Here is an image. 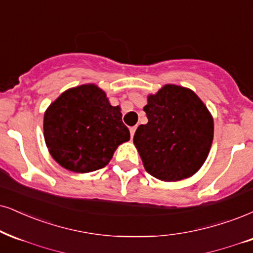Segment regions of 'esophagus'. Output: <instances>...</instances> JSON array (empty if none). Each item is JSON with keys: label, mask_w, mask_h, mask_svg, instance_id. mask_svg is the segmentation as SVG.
Wrapping results in <instances>:
<instances>
[{"label": "esophagus", "mask_w": 253, "mask_h": 253, "mask_svg": "<svg viewBox=\"0 0 253 253\" xmlns=\"http://www.w3.org/2000/svg\"><path fill=\"white\" fill-rule=\"evenodd\" d=\"M135 131H136V126H131L130 127V135H131V138L135 135Z\"/></svg>", "instance_id": "1"}]
</instances>
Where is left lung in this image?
<instances>
[{"instance_id": "1", "label": "left lung", "mask_w": 253, "mask_h": 253, "mask_svg": "<svg viewBox=\"0 0 253 253\" xmlns=\"http://www.w3.org/2000/svg\"><path fill=\"white\" fill-rule=\"evenodd\" d=\"M148 123L137 127L133 144L146 172L164 182L189 178L207 161L213 118L191 89L165 84L148 96Z\"/></svg>"}]
</instances>
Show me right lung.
<instances>
[{
  "label": "right lung",
  "instance_id": "right-lung-1",
  "mask_svg": "<svg viewBox=\"0 0 253 253\" xmlns=\"http://www.w3.org/2000/svg\"><path fill=\"white\" fill-rule=\"evenodd\" d=\"M44 141L51 157L77 173L102 169L118 145L130 139L114 107L96 84H82L62 92L44 112Z\"/></svg>",
  "mask_w": 253,
  "mask_h": 253
}]
</instances>
